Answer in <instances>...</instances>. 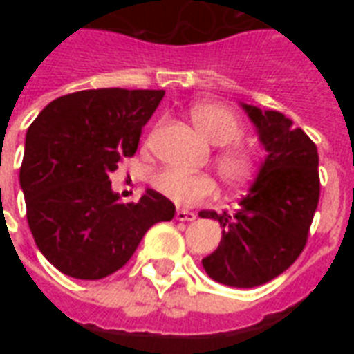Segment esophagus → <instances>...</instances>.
Segmentation results:
<instances>
[{
	"label": "esophagus",
	"mask_w": 354,
	"mask_h": 354,
	"mask_svg": "<svg viewBox=\"0 0 354 354\" xmlns=\"http://www.w3.org/2000/svg\"><path fill=\"white\" fill-rule=\"evenodd\" d=\"M197 218L195 212H189V210H176V220L178 222H193Z\"/></svg>",
	"instance_id": "esophagus-1"
}]
</instances>
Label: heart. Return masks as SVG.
Returning <instances> with one entry per match:
<instances>
[{
  "mask_svg": "<svg viewBox=\"0 0 354 354\" xmlns=\"http://www.w3.org/2000/svg\"><path fill=\"white\" fill-rule=\"evenodd\" d=\"M192 121L203 138L212 146H225L216 155V167L225 184L239 187L250 182L256 172V157L243 146H230L243 136V127L230 109L201 104L192 111ZM153 189L180 207H192L214 195L216 182L208 174L178 169L159 170L151 178Z\"/></svg>",
  "mask_w": 354,
  "mask_h": 354,
  "instance_id": "heart-1",
  "label": "heart"
}]
</instances>
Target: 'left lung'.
<instances>
[{
    "mask_svg": "<svg viewBox=\"0 0 354 354\" xmlns=\"http://www.w3.org/2000/svg\"><path fill=\"white\" fill-rule=\"evenodd\" d=\"M241 108L256 129L266 159L235 214L199 212L223 227L220 245L203 258V267L220 284L254 288L284 273L304 250L319 205V153L281 111L245 102Z\"/></svg>",
    "mask_w": 354,
    "mask_h": 354,
    "instance_id": "left-lung-1",
    "label": "left lung"
}]
</instances>
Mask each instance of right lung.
Returning <instances> with one entry per match:
<instances>
[{
  "mask_svg": "<svg viewBox=\"0 0 354 354\" xmlns=\"http://www.w3.org/2000/svg\"><path fill=\"white\" fill-rule=\"evenodd\" d=\"M165 91L91 88L47 104L26 131L20 187L39 252L60 273L98 281L131 260L176 208L153 189L121 203L109 172L138 147Z\"/></svg>",
  "mask_w": 354,
  "mask_h": 354,
  "instance_id": "obj_1",
  "label": "right lung"
}]
</instances>
